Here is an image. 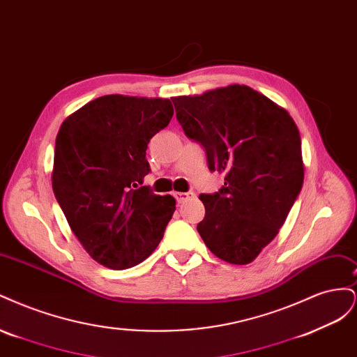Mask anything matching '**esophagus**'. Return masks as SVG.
Here are the masks:
<instances>
[{
    "label": "esophagus",
    "instance_id": "34e87169",
    "mask_svg": "<svg viewBox=\"0 0 357 357\" xmlns=\"http://www.w3.org/2000/svg\"><path fill=\"white\" fill-rule=\"evenodd\" d=\"M197 195L193 192H178V193H176V198H177L178 202H186L189 199H193Z\"/></svg>",
    "mask_w": 357,
    "mask_h": 357
}]
</instances>
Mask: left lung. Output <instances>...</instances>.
<instances>
[{
    "label": "left lung",
    "instance_id": "left-lung-1",
    "mask_svg": "<svg viewBox=\"0 0 357 357\" xmlns=\"http://www.w3.org/2000/svg\"><path fill=\"white\" fill-rule=\"evenodd\" d=\"M171 100L183 131L205 149L210 171L225 172L219 192L199 195L201 238L222 261L250 264L275 238L302 189L298 126L244 84Z\"/></svg>",
    "mask_w": 357,
    "mask_h": 357
}]
</instances>
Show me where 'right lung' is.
Here are the masks:
<instances>
[{
    "mask_svg": "<svg viewBox=\"0 0 357 357\" xmlns=\"http://www.w3.org/2000/svg\"><path fill=\"white\" fill-rule=\"evenodd\" d=\"M172 114L169 100L105 95L61 125L52 188L84 250L107 268L143 262L176 210L171 195L139 186L150 172V138Z\"/></svg>",
    "mask_w": 357,
    "mask_h": 357,
    "instance_id": "right-lung-1",
    "label": "right lung"
}]
</instances>
